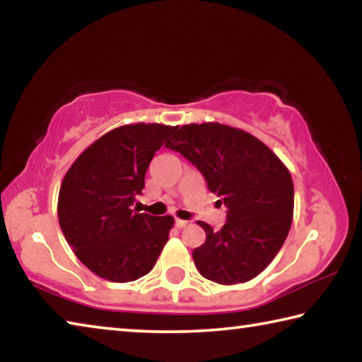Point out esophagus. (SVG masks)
Wrapping results in <instances>:
<instances>
[{"mask_svg":"<svg viewBox=\"0 0 362 362\" xmlns=\"http://www.w3.org/2000/svg\"><path fill=\"white\" fill-rule=\"evenodd\" d=\"M188 222H185V220H180V218H175V226L177 228H183V226H187Z\"/></svg>","mask_w":362,"mask_h":362,"instance_id":"obj_1","label":"esophagus"}]
</instances>
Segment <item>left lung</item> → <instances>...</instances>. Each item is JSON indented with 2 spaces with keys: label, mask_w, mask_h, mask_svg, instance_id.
Masks as SVG:
<instances>
[{
  "label": "left lung",
  "mask_w": 362,
  "mask_h": 362,
  "mask_svg": "<svg viewBox=\"0 0 362 362\" xmlns=\"http://www.w3.org/2000/svg\"><path fill=\"white\" fill-rule=\"evenodd\" d=\"M166 148L179 151L198 168L207 188L226 207L222 230L214 231L211 225L198 222L206 231V243L193 250L198 272L225 286L260 274L291 230L293 183L289 169L252 134L220 122L182 126Z\"/></svg>",
  "instance_id": "1"
}]
</instances>
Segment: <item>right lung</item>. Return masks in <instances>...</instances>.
Listing matches in <instances>:
<instances>
[{"label":"right lung","mask_w":362,"mask_h":362,"mask_svg":"<svg viewBox=\"0 0 362 362\" xmlns=\"http://www.w3.org/2000/svg\"><path fill=\"white\" fill-rule=\"evenodd\" d=\"M177 129L166 124L119 126L89 145L62 180L57 216L73 252L97 276L127 283L155 267L174 217L134 212L155 153Z\"/></svg>","instance_id":"1"}]
</instances>
